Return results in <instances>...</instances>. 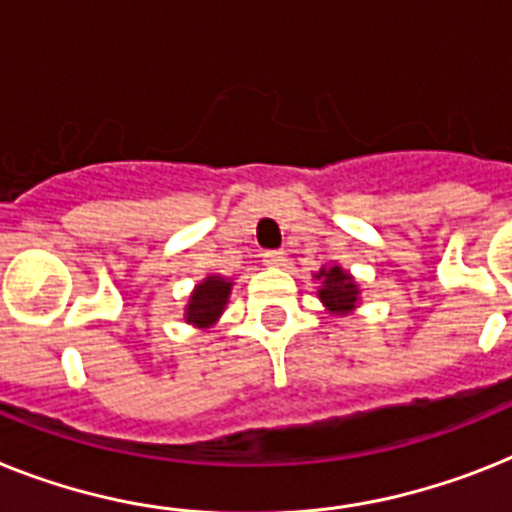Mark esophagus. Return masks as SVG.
Masks as SVG:
<instances>
[{
    "instance_id": "34e87169",
    "label": "esophagus",
    "mask_w": 512,
    "mask_h": 512,
    "mask_svg": "<svg viewBox=\"0 0 512 512\" xmlns=\"http://www.w3.org/2000/svg\"><path fill=\"white\" fill-rule=\"evenodd\" d=\"M261 259H264L266 266H285L287 253L285 251H264L261 253Z\"/></svg>"
}]
</instances>
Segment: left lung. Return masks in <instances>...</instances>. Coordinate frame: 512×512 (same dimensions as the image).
I'll use <instances>...</instances> for the list:
<instances>
[{"label": "left lung", "instance_id": "1", "mask_svg": "<svg viewBox=\"0 0 512 512\" xmlns=\"http://www.w3.org/2000/svg\"><path fill=\"white\" fill-rule=\"evenodd\" d=\"M316 280H324L322 290H319V298H322L324 306L332 314H345V311L356 306L358 287L353 282V277L348 272H342L340 266L322 269V272L316 274Z\"/></svg>", "mask_w": 512, "mask_h": 512}]
</instances>
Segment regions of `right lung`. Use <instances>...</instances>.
<instances>
[{
	"label": "right lung",
	"instance_id": "obj_1",
	"mask_svg": "<svg viewBox=\"0 0 512 512\" xmlns=\"http://www.w3.org/2000/svg\"><path fill=\"white\" fill-rule=\"evenodd\" d=\"M227 295H230V282H225L222 277H206L193 290V295H190V306L185 311V319L190 324H198V327H209L222 314Z\"/></svg>",
	"mask_w": 512,
	"mask_h": 512
}]
</instances>
